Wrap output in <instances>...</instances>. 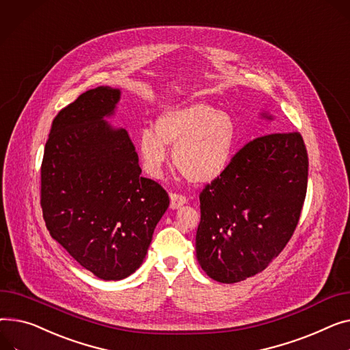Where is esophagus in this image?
<instances>
[{
	"mask_svg": "<svg viewBox=\"0 0 350 350\" xmlns=\"http://www.w3.org/2000/svg\"><path fill=\"white\" fill-rule=\"evenodd\" d=\"M185 202H187V198H185L184 196L176 194V193H172V194H170V208H172V209H177V208H180L181 205H184Z\"/></svg>",
	"mask_w": 350,
	"mask_h": 350,
	"instance_id": "esophagus-1",
	"label": "esophagus"
}]
</instances>
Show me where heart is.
<instances>
[{"mask_svg": "<svg viewBox=\"0 0 350 350\" xmlns=\"http://www.w3.org/2000/svg\"><path fill=\"white\" fill-rule=\"evenodd\" d=\"M235 144L230 116L202 101L170 105L136 136L137 154L144 170L160 177L169 161V148L180 173L191 183L217 180L228 167Z\"/></svg>", "mask_w": 350, "mask_h": 350, "instance_id": "heart-1", "label": "heart"}]
</instances>
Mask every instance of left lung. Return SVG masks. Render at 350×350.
Listing matches in <instances>:
<instances>
[{
	"mask_svg": "<svg viewBox=\"0 0 350 350\" xmlns=\"http://www.w3.org/2000/svg\"><path fill=\"white\" fill-rule=\"evenodd\" d=\"M307 180L308 154L298 132L246 144L200 194L196 252L206 275L232 284L265 270L298 224Z\"/></svg>",
	"mask_w": 350,
	"mask_h": 350,
	"instance_id": "8db88e82",
	"label": "left lung"
}]
</instances>
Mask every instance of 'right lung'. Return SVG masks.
<instances>
[{"instance_id": "obj_1", "label": "right lung", "mask_w": 350, "mask_h": 350, "mask_svg": "<svg viewBox=\"0 0 350 350\" xmlns=\"http://www.w3.org/2000/svg\"><path fill=\"white\" fill-rule=\"evenodd\" d=\"M120 100V88L101 85L63 108L40 169V205L51 237L107 282L142 266L170 202L156 181L141 176L128 132L107 121Z\"/></svg>"}]
</instances>
